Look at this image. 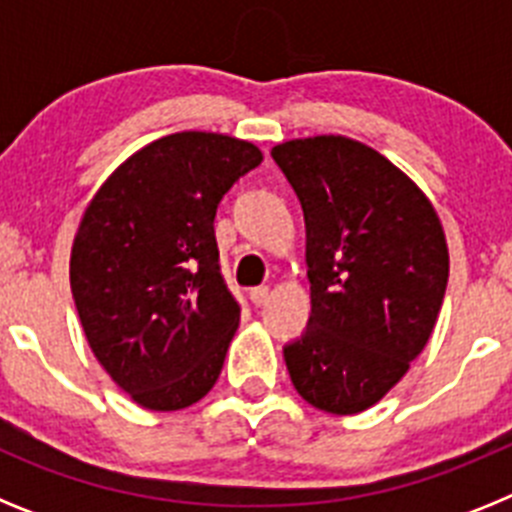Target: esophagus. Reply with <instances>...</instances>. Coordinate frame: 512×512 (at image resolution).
Masks as SVG:
<instances>
[{
    "mask_svg": "<svg viewBox=\"0 0 512 512\" xmlns=\"http://www.w3.org/2000/svg\"><path fill=\"white\" fill-rule=\"evenodd\" d=\"M251 302L256 307L266 305V302H269V287H253L251 289Z\"/></svg>",
    "mask_w": 512,
    "mask_h": 512,
    "instance_id": "34e87169",
    "label": "esophagus"
}]
</instances>
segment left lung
Wrapping results in <instances>:
<instances>
[{"instance_id":"8db88e82","label":"left lung","mask_w":512,"mask_h":512,"mask_svg":"<svg viewBox=\"0 0 512 512\" xmlns=\"http://www.w3.org/2000/svg\"><path fill=\"white\" fill-rule=\"evenodd\" d=\"M305 212L312 312L284 346L312 408L354 415L405 377L438 320L449 248L431 200L392 161L343 135L271 148Z\"/></svg>"}]
</instances>
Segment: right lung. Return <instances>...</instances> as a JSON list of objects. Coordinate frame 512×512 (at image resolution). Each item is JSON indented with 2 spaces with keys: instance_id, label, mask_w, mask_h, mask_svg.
Segmentation results:
<instances>
[{
  "instance_id": "1",
  "label": "right lung",
  "mask_w": 512,
  "mask_h": 512,
  "mask_svg": "<svg viewBox=\"0 0 512 512\" xmlns=\"http://www.w3.org/2000/svg\"><path fill=\"white\" fill-rule=\"evenodd\" d=\"M261 161L230 135H166L117 166L81 215L69 266L81 328L140 408H189L220 377L241 305L220 274L212 223Z\"/></svg>"
}]
</instances>
